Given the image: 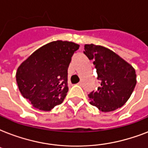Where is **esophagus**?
Instances as JSON below:
<instances>
[{
  "instance_id": "obj_1",
  "label": "esophagus",
  "mask_w": 148,
  "mask_h": 148,
  "mask_svg": "<svg viewBox=\"0 0 148 148\" xmlns=\"http://www.w3.org/2000/svg\"><path fill=\"white\" fill-rule=\"evenodd\" d=\"M77 84H78V85H80V86H82V84H83V82H82V81H80V82H79Z\"/></svg>"
}]
</instances>
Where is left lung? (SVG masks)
<instances>
[{
	"label": "left lung",
	"mask_w": 148,
	"mask_h": 148,
	"mask_svg": "<svg viewBox=\"0 0 148 148\" xmlns=\"http://www.w3.org/2000/svg\"><path fill=\"white\" fill-rule=\"evenodd\" d=\"M84 53L94 60L100 87L88 95L90 103L103 112L121 108L135 88V70L120 56L102 46L86 45Z\"/></svg>",
	"instance_id": "1"
}]
</instances>
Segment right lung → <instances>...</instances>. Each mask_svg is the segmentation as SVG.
<instances>
[{"instance_id":"obj_1","label":"right lung","mask_w":148,"mask_h":148,"mask_svg":"<svg viewBox=\"0 0 148 148\" xmlns=\"http://www.w3.org/2000/svg\"><path fill=\"white\" fill-rule=\"evenodd\" d=\"M78 48L75 43L53 41L20 65L16 74L18 88L34 108L49 111L62 103L68 91L67 69Z\"/></svg>"}]
</instances>
